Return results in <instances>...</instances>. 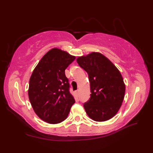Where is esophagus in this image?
<instances>
[{"mask_svg": "<svg viewBox=\"0 0 153 153\" xmlns=\"http://www.w3.org/2000/svg\"><path fill=\"white\" fill-rule=\"evenodd\" d=\"M76 94L77 95H79V89H77L76 91Z\"/></svg>", "mask_w": 153, "mask_h": 153, "instance_id": "1", "label": "esophagus"}]
</instances>
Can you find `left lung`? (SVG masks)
Instances as JSON below:
<instances>
[{
	"mask_svg": "<svg viewBox=\"0 0 153 153\" xmlns=\"http://www.w3.org/2000/svg\"><path fill=\"white\" fill-rule=\"evenodd\" d=\"M76 60L89 75L91 94L83 105L87 114L96 122L111 119L118 112L125 96L126 85L121 73L99 52L79 56Z\"/></svg>",
	"mask_w": 153,
	"mask_h": 153,
	"instance_id": "1",
	"label": "left lung"
}]
</instances>
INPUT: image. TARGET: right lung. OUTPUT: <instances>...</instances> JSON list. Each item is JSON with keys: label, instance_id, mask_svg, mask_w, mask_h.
Segmentation results:
<instances>
[{"label": "right lung", "instance_id": "right-lung-1", "mask_svg": "<svg viewBox=\"0 0 153 153\" xmlns=\"http://www.w3.org/2000/svg\"><path fill=\"white\" fill-rule=\"evenodd\" d=\"M76 56L58 48H51L35 68L30 79L29 99L34 112L51 124L66 120L75 103L69 91L65 70Z\"/></svg>", "mask_w": 153, "mask_h": 153}]
</instances>
